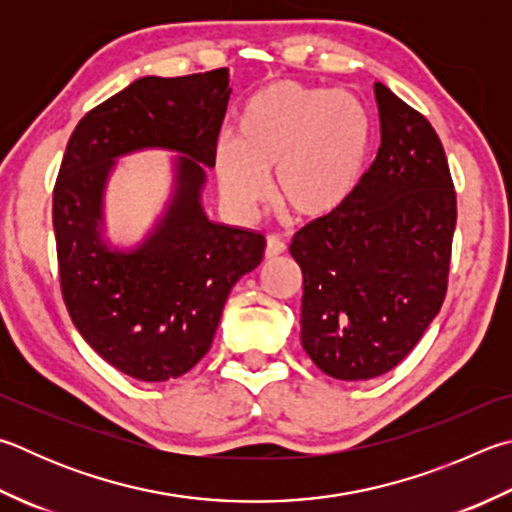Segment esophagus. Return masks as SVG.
<instances>
[{
  "mask_svg": "<svg viewBox=\"0 0 512 512\" xmlns=\"http://www.w3.org/2000/svg\"><path fill=\"white\" fill-rule=\"evenodd\" d=\"M284 253H286V244L280 237L271 235L266 239V259H275V257L284 255Z\"/></svg>",
  "mask_w": 512,
  "mask_h": 512,
  "instance_id": "1",
  "label": "esophagus"
}]
</instances>
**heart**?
Masks as SVG:
<instances>
[{"mask_svg":"<svg viewBox=\"0 0 512 512\" xmlns=\"http://www.w3.org/2000/svg\"><path fill=\"white\" fill-rule=\"evenodd\" d=\"M371 123L349 91L293 80L273 82L246 102L237 141H219L215 170L221 192L237 210H250L275 170V197L304 219H322L347 206L365 174Z\"/></svg>","mask_w":512,"mask_h":512,"instance_id":"heart-1","label":"heart"}]
</instances>
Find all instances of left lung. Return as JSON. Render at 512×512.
Returning a JSON list of instances; mask_svg holds the SVG:
<instances>
[{
	"label": "left lung",
	"instance_id": "1",
	"mask_svg": "<svg viewBox=\"0 0 512 512\" xmlns=\"http://www.w3.org/2000/svg\"><path fill=\"white\" fill-rule=\"evenodd\" d=\"M380 147L345 208L295 232L302 347L338 380L394 369L441 311L457 194L434 127L376 82Z\"/></svg>",
	"mask_w": 512,
	"mask_h": 512
}]
</instances>
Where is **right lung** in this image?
<instances>
[{
  "mask_svg": "<svg viewBox=\"0 0 512 512\" xmlns=\"http://www.w3.org/2000/svg\"><path fill=\"white\" fill-rule=\"evenodd\" d=\"M230 73L145 76L80 120L53 190L60 286L73 324L102 360L143 383L179 378L206 356L230 288L264 257L262 232L203 210ZM179 153L173 192L146 237H106L104 192L123 155Z\"/></svg>",
  "mask_w": 512,
  "mask_h": 512,
  "instance_id": "add662e5",
  "label": "right lung"
}]
</instances>
